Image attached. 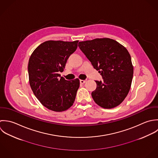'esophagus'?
<instances>
[{"instance_id":"1","label":"esophagus","mask_w":158,"mask_h":158,"mask_svg":"<svg viewBox=\"0 0 158 158\" xmlns=\"http://www.w3.org/2000/svg\"><path fill=\"white\" fill-rule=\"evenodd\" d=\"M85 82H86V81H85V80H80V83H81V84H84Z\"/></svg>"}]
</instances>
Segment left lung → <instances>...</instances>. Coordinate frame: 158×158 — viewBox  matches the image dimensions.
Here are the masks:
<instances>
[{
	"label": "left lung",
	"instance_id": "8db88e82",
	"mask_svg": "<svg viewBox=\"0 0 158 158\" xmlns=\"http://www.w3.org/2000/svg\"><path fill=\"white\" fill-rule=\"evenodd\" d=\"M78 46L102 77V81H95L96 88L92 93L95 102L105 109L120 104L128 94L133 77L127 50L107 38L81 41Z\"/></svg>",
	"mask_w": 158,
	"mask_h": 158
}]
</instances>
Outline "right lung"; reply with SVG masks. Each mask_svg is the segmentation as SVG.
Returning a JSON list of instances; mask_svg holds the SVG:
<instances>
[{
	"instance_id": "obj_1",
	"label": "right lung",
	"mask_w": 158,
	"mask_h": 158,
	"mask_svg": "<svg viewBox=\"0 0 158 158\" xmlns=\"http://www.w3.org/2000/svg\"><path fill=\"white\" fill-rule=\"evenodd\" d=\"M78 41H47L38 46L29 59L28 73L32 91L46 108L62 112L73 106L79 80L66 81L59 72L77 48Z\"/></svg>"
}]
</instances>
